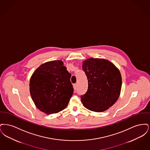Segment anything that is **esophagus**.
<instances>
[{"instance_id":"esophagus-1","label":"esophagus","mask_w":150,"mask_h":150,"mask_svg":"<svg viewBox=\"0 0 150 150\" xmlns=\"http://www.w3.org/2000/svg\"><path fill=\"white\" fill-rule=\"evenodd\" d=\"M74 89H75V90H76V88H77V84H74Z\"/></svg>"}]
</instances>
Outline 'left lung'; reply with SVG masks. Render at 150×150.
<instances>
[{
  "label": "left lung",
  "instance_id": "obj_1",
  "mask_svg": "<svg viewBox=\"0 0 150 150\" xmlns=\"http://www.w3.org/2000/svg\"><path fill=\"white\" fill-rule=\"evenodd\" d=\"M88 88L81 101L87 109L103 112L111 107L121 92L122 79L119 70L110 61L103 58L86 59L83 62Z\"/></svg>",
  "mask_w": 150,
  "mask_h": 150
}]
</instances>
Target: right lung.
Masks as SVG:
<instances>
[{
  "mask_svg": "<svg viewBox=\"0 0 150 150\" xmlns=\"http://www.w3.org/2000/svg\"><path fill=\"white\" fill-rule=\"evenodd\" d=\"M71 76L61 60L47 62L39 66L29 84L36 107L48 115L64 110L74 91Z\"/></svg>",
  "mask_w": 150,
  "mask_h": 150,
  "instance_id": "right-lung-1",
  "label": "right lung"
}]
</instances>
